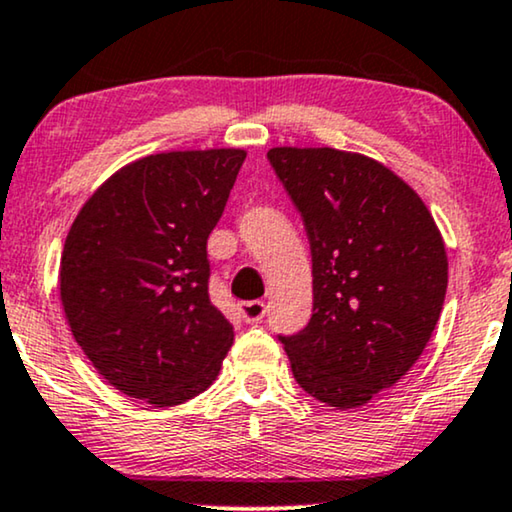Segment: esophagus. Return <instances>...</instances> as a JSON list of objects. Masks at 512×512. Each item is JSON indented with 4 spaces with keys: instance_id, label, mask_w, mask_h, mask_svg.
<instances>
[{
    "instance_id": "obj_1",
    "label": "esophagus",
    "mask_w": 512,
    "mask_h": 512,
    "mask_svg": "<svg viewBox=\"0 0 512 512\" xmlns=\"http://www.w3.org/2000/svg\"><path fill=\"white\" fill-rule=\"evenodd\" d=\"M264 313H267V304L260 302V299L241 302V316L245 323H257V320L264 318Z\"/></svg>"
}]
</instances>
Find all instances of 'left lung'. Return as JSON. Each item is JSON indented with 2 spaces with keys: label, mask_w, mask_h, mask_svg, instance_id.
<instances>
[{
  "label": "left lung",
  "mask_w": 512,
  "mask_h": 512,
  "mask_svg": "<svg viewBox=\"0 0 512 512\" xmlns=\"http://www.w3.org/2000/svg\"><path fill=\"white\" fill-rule=\"evenodd\" d=\"M311 245L313 313L278 335L320 403L353 410L417 363L447 292L445 243L410 185L363 154L269 149Z\"/></svg>",
  "instance_id": "obj_1"
}]
</instances>
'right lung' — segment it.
Listing matches in <instances>:
<instances>
[{"label":"right lung","instance_id":"obj_1","mask_svg":"<svg viewBox=\"0 0 512 512\" xmlns=\"http://www.w3.org/2000/svg\"><path fill=\"white\" fill-rule=\"evenodd\" d=\"M243 161V149L145 156L109 177L67 234V323L131 398L180 405L220 372L234 325L210 302L206 245Z\"/></svg>","mask_w":512,"mask_h":512}]
</instances>
